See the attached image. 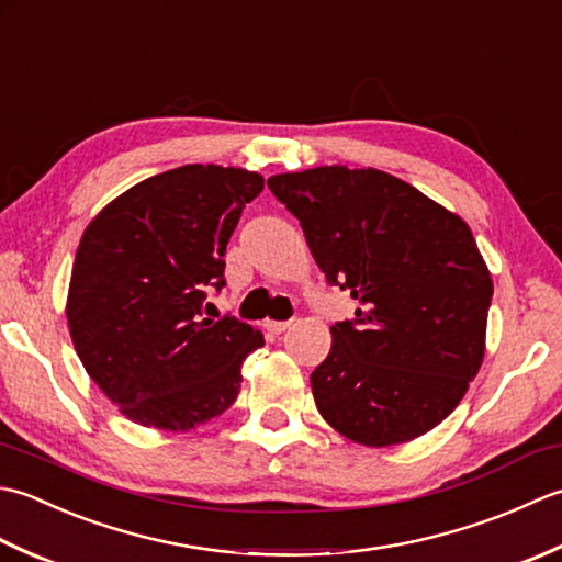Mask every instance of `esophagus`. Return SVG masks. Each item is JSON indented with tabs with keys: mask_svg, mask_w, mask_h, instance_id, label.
<instances>
[{
	"mask_svg": "<svg viewBox=\"0 0 562 562\" xmlns=\"http://www.w3.org/2000/svg\"><path fill=\"white\" fill-rule=\"evenodd\" d=\"M293 323H277V319H269L267 323V329L271 331V335H283L285 329H289Z\"/></svg>",
	"mask_w": 562,
	"mask_h": 562,
	"instance_id": "34e87169",
	"label": "esophagus"
}]
</instances>
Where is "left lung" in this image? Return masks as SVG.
Here are the masks:
<instances>
[{"instance_id":"left-lung-1","label":"left lung","mask_w":562,"mask_h":562,"mask_svg":"<svg viewBox=\"0 0 562 562\" xmlns=\"http://www.w3.org/2000/svg\"><path fill=\"white\" fill-rule=\"evenodd\" d=\"M325 277L359 301L329 327L311 375L331 429L371 449L451 415L485 357L492 277L461 215L387 171L345 165L273 175Z\"/></svg>"}]
</instances>
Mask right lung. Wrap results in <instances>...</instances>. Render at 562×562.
Instances as JSON below:
<instances>
[{
	"label": "right lung",
	"mask_w": 562,
	"mask_h": 562,
	"mask_svg": "<svg viewBox=\"0 0 562 562\" xmlns=\"http://www.w3.org/2000/svg\"><path fill=\"white\" fill-rule=\"evenodd\" d=\"M257 171L184 165L123 191L87 225L67 291V327L101 393L135 425L189 431L235 403L265 335L201 317L223 289L225 247Z\"/></svg>",
	"instance_id": "obj_1"
}]
</instances>
